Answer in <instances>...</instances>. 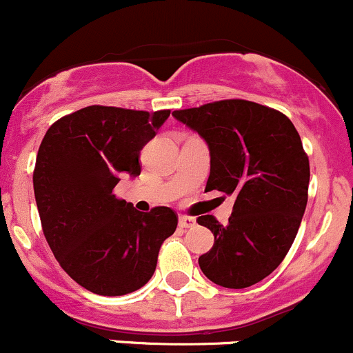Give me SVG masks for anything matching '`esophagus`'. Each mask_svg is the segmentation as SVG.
Listing matches in <instances>:
<instances>
[{
  "mask_svg": "<svg viewBox=\"0 0 353 353\" xmlns=\"http://www.w3.org/2000/svg\"><path fill=\"white\" fill-rule=\"evenodd\" d=\"M180 227L181 228H192V227H195V219H192V216H185V215H181L180 216Z\"/></svg>",
  "mask_w": 353,
  "mask_h": 353,
  "instance_id": "34e87169",
  "label": "esophagus"
}]
</instances>
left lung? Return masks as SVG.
<instances>
[{"instance_id": "left-lung-1", "label": "left lung", "mask_w": 353, "mask_h": 353, "mask_svg": "<svg viewBox=\"0 0 353 353\" xmlns=\"http://www.w3.org/2000/svg\"><path fill=\"white\" fill-rule=\"evenodd\" d=\"M207 141L208 192L235 198L228 225L212 215V250L198 259L225 288L259 283L282 263L307 207L310 165L300 134L283 113L247 100H221L172 113Z\"/></svg>"}]
</instances>
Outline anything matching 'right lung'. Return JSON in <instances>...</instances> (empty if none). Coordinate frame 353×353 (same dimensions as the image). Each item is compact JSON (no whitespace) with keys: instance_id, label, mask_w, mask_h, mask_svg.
<instances>
[{"instance_id":"add662e5","label":"right lung","mask_w":353,"mask_h":353,"mask_svg":"<svg viewBox=\"0 0 353 353\" xmlns=\"http://www.w3.org/2000/svg\"><path fill=\"white\" fill-rule=\"evenodd\" d=\"M168 117L86 106L54 121L39 145L33 188L43 233L63 270L93 294L143 287L175 233L172 208L141 213L113 193L121 176L140 175L141 148Z\"/></svg>"}]
</instances>
